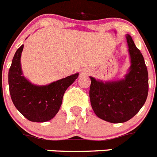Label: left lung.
I'll return each instance as SVG.
<instances>
[{"mask_svg": "<svg viewBox=\"0 0 157 157\" xmlns=\"http://www.w3.org/2000/svg\"><path fill=\"white\" fill-rule=\"evenodd\" d=\"M127 41L130 67L124 79L102 82L90 77V99L95 114L109 123H119L134 117L146 101L149 77L144 57L129 34Z\"/></svg>", "mask_w": 157, "mask_h": 157, "instance_id": "8db88e82", "label": "left lung"}]
</instances>
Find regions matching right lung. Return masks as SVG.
Returning a JSON list of instances; mask_svg holds the SVG:
<instances>
[{
  "mask_svg": "<svg viewBox=\"0 0 157 157\" xmlns=\"http://www.w3.org/2000/svg\"><path fill=\"white\" fill-rule=\"evenodd\" d=\"M23 45L16 52L8 71L11 98L20 113L32 122L42 123L56 116L61 106L65 91L78 76V73L50 83L35 86L22 75L20 57Z\"/></svg>",
  "mask_w": 157,
  "mask_h": 157,
  "instance_id": "obj_1",
  "label": "right lung"
}]
</instances>
